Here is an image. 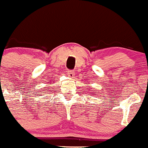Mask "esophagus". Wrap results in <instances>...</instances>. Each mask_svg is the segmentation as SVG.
Wrapping results in <instances>:
<instances>
[{
  "label": "esophagus",
  "mask_w": 148,
  "mask_h": 148,
  "mask_svg": "<svg viewBox=\"0 0 148 148\" xmlns=\"http://www.w3.org/2000/svg\"><path fill=\"white\" fill-rule=\"evenodd\" d=\"M67 75H68L70 78H73L74 75H75L74 71H73V70H68V71H67Z\"/></svg>",
  "instance_id": "esophagus-1"
}]
</instances>
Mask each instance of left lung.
<instances>
[{
	"mask_svg": "<svg viewBox=\"0 0 148 148\" xmlns=\"http://www.w3.org/2000/svg\"><path fill=\"white\" fill-rule=\"evenodd\" d=\"M93 91H94V90H93Z\"/></svg>",
	"mask_w": 148,
	"mask_h": 148,
	"instance_id": "8db88e82",
	"label": "left lung"
}]
</instances>
